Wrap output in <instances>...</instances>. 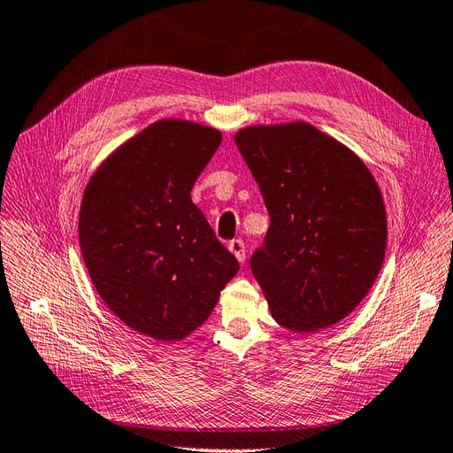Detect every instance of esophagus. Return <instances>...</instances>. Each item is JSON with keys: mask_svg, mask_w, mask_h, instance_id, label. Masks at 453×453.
Masks as SVG:
<instances>
[{"mask_svg": "<svg viewBox=\"0 0 453 453\" xmlns=\"http://www.w3.org/2000/svg\"><path fill=\"white\" fill-rule=\"evenodd\" d=\"M227 249L235 254V257H237V260H239L241 264H242L244 260H247V249H244V242H242L241 239H234V241H229Z\"/></svg>", "mask_w": 453, "mask_h": 453, "instance_id": "1", "label": "esophagus"}]
</instances>
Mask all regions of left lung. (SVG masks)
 Here are the masks:
<instances>
[{"mask_svg":"<svg viewBox=\"0 0 453 453\" xmlns=\"http://www.w3.org/2000/svg\"><path fill=\"white\" fill-rule=\"evenodd\" d=\"M235 144L271 218L250 257L271 315L292 332L335 325L365 300L385 257L376 180L351 150L303 121L241 128Z\"/></svg>","mask_w":453,"mask_h":453,"instance_id":"8db88e82","label":"left lung"}]
</instances>
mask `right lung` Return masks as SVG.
<instances>
[{
    "label": "right lung",
    "instance_id": "obj_1",
    "mask_svg": "<svg viewBox=\"0 0 453 453\" xmlns=\"http://www.w3.org/2000/svg\"><path fill=\"white\" fill-rule=\"evenodd\" d=\"M219 144L216 128L163 119L115 150L85 188L88 277L127 326L153 340L197 330L239 271L189 196Z\"/></svg>",
    "mask_w": 453,
    "mask_h": 453
}]
</instances>
